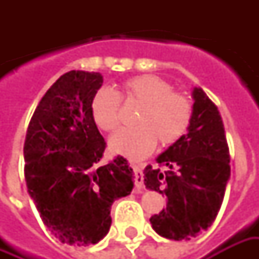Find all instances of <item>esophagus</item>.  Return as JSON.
<instances>
[{
    "mask_svg": "<svg viewBox=\"0 0 259 259\" xmlns=\"http://www.w3.org/2000/svg\"><path fill=\"white\" fill-rule=\"evenodd\" d=\"M133 172L136 176V186L137 189H143L144 187V180H143V165H132Z\"/></svg>",
    "mask_w": 259,
    "mask_h": 259,
    "instance_id": "obj_1",
    "label": "esophagus"
}]
</instances>
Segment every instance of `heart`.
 Here are the masks:
<instances>
[{
	"label": "heart",
	"mask_w": 259,
	"mask_h": 259,
	"mask_svg": "<svg viewBox=\"0 0 259 259\" xmlns=\"http://www.w3.org/2000/svg\"><path fill=\"white\" fill-rule=\"evenodd\" d=\"M120 98L143 105L136 127L122 129L109 140V150L132 161L147 157L157 141L162 146L174 144L185 135L191 120L189 98L172 91V85L154 74H139L124 81L120 91L101 89L91 101V115L104 132H113L120 122Z\"/></svg>",
	"instance_id": "b5f03b06"
}]
</instances>
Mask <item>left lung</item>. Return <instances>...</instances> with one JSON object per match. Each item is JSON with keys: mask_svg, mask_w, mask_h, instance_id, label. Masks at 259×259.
Wrapping results in <instances>:
<instances>
[{"mask_svg": "<svg viewBox=\"0 0 259 259\" xmlns=\"http://www.w3.org/2000/svg\"><path fill=\"white\" fill-rule=\"evenodd\" d=\"M187 133L144 169L148 190L166 197V208L150 218L152 229L170 240H190L209 228L222 205L230 157L217 105L194 87Z\"/></svg>", "mask_w": 259, "mask_h": 259, "instance_id": "1", "label": "left lung"}]
</instances>
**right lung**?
Instances as JSON below:
<instances>
[{"mask_svg": "<svg viewBox=\"0 0 259 259\" xmlns=\"http://www.w3.org/2000/svg\"><path fill=\"white\" fill-rule=\"evenodd\" d=\"M102 85L96 72L62 74L38 102L26 135L27 191L51 233L69 245L97 244L111 228L113 201L135 187L123 157L100 166L105 141L91 115Z\"/></svg>", "mask_w": 259, "mask_h": 259, "instance_id": "1", "label": "right lung"}]
</instances>
